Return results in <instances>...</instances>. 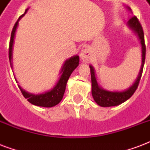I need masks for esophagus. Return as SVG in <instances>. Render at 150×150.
I'll return each instance as SVG.
<instances>
[{"instance_id":"esophagus-1","label":"esophagus","mask_w":150,"mask_h":150,"mask_svg":"<svg viewBox=\"0 0 150 150\" xmlns=\"http://www.w3.org/2000/svg\"><path fill=\"white\" fill-rule=\"evenodd\" d=\"M80 58L83 62H88L91 59V50L89 48H85L80 53Z\"/></svg>"}]
</instances>
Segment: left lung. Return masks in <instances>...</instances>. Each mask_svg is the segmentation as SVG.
<instances>
[{
  "mask_svg": "<svg viewBox=\"0 0 150 150\" xmlns=\"http://www.w3.org/2000/svg\"><path fill=\"white\" fill-rule=\"evenodd\" d=\"M130 10V8H128ZM128 25L130 29L137 34L139 39L141 41L142 44V67L141 70L139 72V75L137 76V79H136L135 83L129 88L127 90L123 91H110L104 90L101 88L99 84H98L96 74H95L94 68L90 66L91 69V94L93 96L94 100L96 102L98 105L101 107H112V106H117L119 104H122L125 102L127 100L132 96L133 93L135 92L137 88L138 87L139 82L142 78V71H143V67L145 64V38H144V32L143 29L140 21H138L137 18L136 16H133L130 18L128 21Z\"/></svg>",
  "mask_w": 150,
  "mask_h": 150,
  "instance_id": "obj_1",
  "label": "left lung"
}]
</instances>
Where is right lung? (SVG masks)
Segmentation results:
<instances>
[{
  "instance_id": "add662e5",
  "label": "right lung",
  "mask_w": 150,
  "mask_h": 150,
  "mask_svg": "<svg viewBox=\"0 0 150 150\" xmlns=\"http://www.w3.org/2000/svg\"><path fill=\"white\" fill-rule=\"evenodd\" d=\"M28 8L25 10L24 14H22L20 18H18V20L15 23L14 26L13 28V30H12L11 38H10V42H9V49H8V58H9V62H10L11 67H12V55H13V46L16 30L18 27V21L21 19V17H23L25 14ZM79 57L78 55L73 56L67 60H66L64 64L62 66V71L60 72V73H62V75L60 76L58 83H56L54 88L53 89L46 91L45 93L37 95L32 94V93H29L27 91L23 90L20 86H18V87L20 88L22 95L24 96V97L27 99V100L32 104L36 105V106H40V107H54L62 100L64 92H65L67 80H68L70 75H71L73 71L79 66Z\"/></svg>"
}]
</instances>
